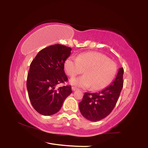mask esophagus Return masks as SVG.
Wrapping results in <instances>:
<instances>
[{
    "instance_id": "1",
    "label": "esophagus",
    "mask_w": 148,
    "mask_h": 148,
    "mask_svg": "<svg viewBox=\"0 0 148 148\" xmlns=\"http://www.w3.org/2000/svg\"><path fill=\"white\" fill-rule=\"evenodd\" d=\"M77 89H77V87H74V86H72V91H76V90H77Z\"/></svg>"
}]
</instances>
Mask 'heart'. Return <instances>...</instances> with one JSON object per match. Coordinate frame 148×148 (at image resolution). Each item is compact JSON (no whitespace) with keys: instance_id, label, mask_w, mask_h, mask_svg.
Segmentation results:
<instances>
[{"instance_id":"1","label":"heart","mask_w":148,"mask_h":148,"mask_svg":"<svg viewBox=\"0 0 148 148\" xmlns=\"http://www.w3.org/2000/svg\"><path fill=\"white\" fill-rule=\"evenodd\" d=\"M64 69L71 77L76 76L84 71V76L70 80L72 85L101 90L113 80L117 72V64L104 54L90 51L79 54L76 57H69L65 61Z\"/></svg>"}]
</instances>
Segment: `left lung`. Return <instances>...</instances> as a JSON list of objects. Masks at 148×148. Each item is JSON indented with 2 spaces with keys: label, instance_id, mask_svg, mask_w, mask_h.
Instances as JSON below:
<instances>
[{
  "label": "left lung",
  "instance_id": "left-lung-1",
  "mask_svg": "<svg viewBox=\"0 0 148 148\" xmlns=\"http://www.w3.org/2000/svg\"><path fill=\"white\" fill-rule=\"evenodd\" d=\"M123 69L120 68L111 85L98 92H85L79 104V111L85 118L98 121L105 118L114 108L123 86Z\"/></svg>",
  "mask_w": 148,
  "mask_h": 148
}]
</instances>
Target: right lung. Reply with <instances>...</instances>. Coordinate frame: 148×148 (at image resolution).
I'll use <instances>...</instances> for the list:
<instances>
[{
    "instance_id": "obj_1",
    "label": "right lung",
    "mask_w": 148,
    "mask_h": 148,
    "mask_svg": "<svg viewBox=\"0 0 148 148\" xmlns=\"http://www.w3.org/2000/svg\"><path fill=\"white\" fill-rule=\"evenodd\" d=\"M72 49L61 44L50 46L40 51L30 65L27 88L32 106L43 116H51L61 110L62 103L72 93L71 86L56 89L66 82L64 62Z\"/></svg>"
}]
</instances>
